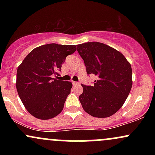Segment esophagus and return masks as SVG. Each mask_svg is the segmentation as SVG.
I'll use <instances>...</instances> for the list:
<instances>
[{"instance_id": "34e87169", "label": "esophagus", "mask_w": 155, "mask_h": 155, "mask_svg": "<svg viewBox=\"0 0 155 155\" xmlns=\"http://www.w3.org/2000/svg\"><path fill=\"white\" fill-rule=\"evenodd\" d=\"M72 84H73V85H74V86H76V85L79 84V83L76 82V81H72Z\"/></svg>"}]
</instances>
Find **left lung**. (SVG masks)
I'll return each instance as SVG.
<instances>
[{
	"instance_id": "left-lung-1",
	"label": "left lung",
	"mask_w": 155,
	"mask_h": 155,
	"mask_svg": "<svg viewBox=\"0 0 155 155\" xmlns=\"http://www.w3.org/2000/svg\"><path fill=\"white\" fill-rule=\"evenodd\" d=\"M77 51L87 74L97 76L92 86L81 84L79 101L85 111L94 117H108L120 110L132 87V68L119 51L100 42L79 44Z\"/></svg>"
}]
</instances>
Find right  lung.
Masks as SVG:
<instances>
[{
	"label": "right lung",
	"instance_id": "right-lung-1",
	"mask_svg": "<svg viewBox=\"0 0 155 155\" xmlns=\"http://www.w3.org/2000/svg\"><path fill=\"white\" fill-rule=\"evenodd\" d=\"M76 50V45L45 44L33 49L19 65L17 92L27 111L35 118L49 120L63 111L72 83L52 76H59L66 57Z\"/></svg>",
	"mask_w": 155,
	"mask_h": 155
}]
</instances>
